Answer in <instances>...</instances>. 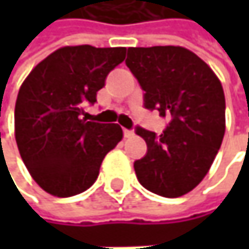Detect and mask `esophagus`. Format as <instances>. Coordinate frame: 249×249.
I'll return each instance as SVG.
<instances>
[{"label":"esophagus","instance_id":"esophagus-1","mask_svg":"<svg viewBox=\"0 0 249 249\" xmlns=\"http://www.w3.org/2000/svg\"><path fill=\"white\" fill-rule=\"evenodd\" d=\"M124 137L125 138H131V137H134V131L124 128Z\"/></svg>","mask_w":249,"mask_h":249}]
</instances>
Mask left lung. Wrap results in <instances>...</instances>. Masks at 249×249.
<instances>
[{
	"label": "left lung",
	"mask_w": 249,
	"mask_h": 249,
	"mask_svg": "<svg viewBox=\"0 0 249 249\" xmlns=\"http://www.w3.org/2000/svg\"><path fill=\"white\" fill-rule=\"evenodd\" d=\"M126 66L145 90L144 105L172 121L160 135L137 128L147 154L134 163L150 192L178 197L208 174L225 134V95L215 72L181 46L129 47Z\"/></svg>",
	"instance_id": "obj_1"
}]
</instances>
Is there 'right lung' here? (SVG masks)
I'll return each instance as SVG.
<instances>
[{
    "mask_svg": "<svg viewBox=\"0 0 249 249\" xmlns=\"http://www.w3.org/2000/svg\"><path fill=\"white\" fill-rule=\"evenodd\" d=\"M125 47L65 46L24 79L14 111L20 156L34 181L57 197L75 196L98 178L104 157L123 140L118 124L86 121L108 73L123 63Z\"/></svg>",
    "mask_w": 249,
    "mask_h": 249,
    "instance_id": "1",
    "label": "right lung"
}]
</instances>
